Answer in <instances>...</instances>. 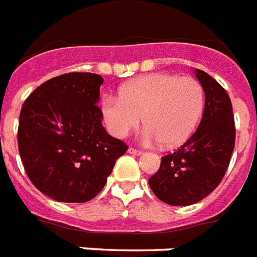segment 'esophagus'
<instances>
[{
	"mask_svg": "<svg viewBox=\"0 0 257 257\" xmlns=\"http://www.w3.org/2000/svg\"><path fill=\"white\" fill-rule=\"evenodd\" d=\"M128 153L129 154H134V155H142V154H143V153H142V151H139V150H136V148H132V147L129 148Z\"/></svg>",
	"mask_w": 257,
	"mask_h": 257,
	"instance_id": "34e87169",
	"label": "esophagus"
}]
</instances>
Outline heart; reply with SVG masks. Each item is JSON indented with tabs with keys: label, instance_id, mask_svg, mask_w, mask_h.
<instances>
[{
	"label": "heart",
	"instance_id": "heart-1",
	"mask_svg": "<svg viewBox=\"0 0 257 257\" xmlns=\"http://www.w3.org/2000/svg\"><path fill=\"white\" fill-rule=\"evenodd\" d=\"M204 111V90L193 77L167 73L139 76L119 88L118 99L104 98L102 115L110 134L125 138L140 118L146 142L177 147L195 132Z\"/></svg>",
	"mask_w": 257,
	"mask_h": 257
}]
</instances>
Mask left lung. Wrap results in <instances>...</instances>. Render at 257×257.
Masks as SVG:
<instances>
[{
	"instance_id": "obj_1",
	"label": "left lung",
	"mask_w": 257,
	"mask_h": 257,
	"mask_svg": "<svg viewBox=\"0 0 257 257\" xmlns=\"http://www.w3.org/2000/svg\"><path fill=\"white\" fill-rule=\"evenodd\" d=\"M206 95L196 132L176 153L162 157L161 167L148 184L159 200L170 206H189L214 191L229 167L235 128L231 100L210 75L195 70Z\"/></svg>"
}]
</instances>
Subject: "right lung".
<instances>
[{
	"instance_id": "add662e5",
	"label": "right lung",
	"mask_w": 257,
	"mask_h": 257,
	"mask_svg": "<svg viewBox=\"0 0 257 257\" xmlns=\"http://www.w3.org/2000/svg\"><path fill=\"white\" fill-rule=\"evenodd\" d=\"M102 84L95 73H65L45 81L23 103L17 131L23 166L32 184L57 201L94 199L128 150L102 125Z\"/></svg>"
}]
</instances>
